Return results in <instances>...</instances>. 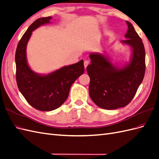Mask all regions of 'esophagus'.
Returning a JSON list of instances; mask_svg holds the SVG:
<instances>
[{
    "label": "esophagus",
    "mask_w": 159,
    "mask_h": 159,
    "mask_svg": "<svg viewBox=\"0 0 159 159\" xmlns=\"http://www.w3.org/2000/svg\"><path fill=\"white\" fill-rule=\"evenodd\" d=\"M84 67L85 69V68L87 67V66L89 65V61H85L84 63Z\"/></svg>",
    "instance_id": "obj_1"
}]
</instances>
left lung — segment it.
<instances>
[{
    "instance_id": "obj_1",
    "label": "left lung",
    "mask_w": 159,
    "mask_h": 159,
    "mask_svg": "<svg viewBox=\"0 0 159 159\" xmlns=\"http://www.w3.org/2000/svg\"><path fill=\"white\" fill-rule=\"evenodd\" d=\"M126 23V39L120 43L131 49L129 61L119 66L106 53L89 54L91 64L86 69L90 78L89 93L92 101L105 110H116L129 104L144 76V45L133 25L128 21Z\"/></svg>"
}]
</instances>
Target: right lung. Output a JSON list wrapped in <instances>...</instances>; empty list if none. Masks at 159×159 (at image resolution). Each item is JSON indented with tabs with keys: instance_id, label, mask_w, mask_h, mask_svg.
<instances>
[{
	"instance_id": "1",
	"label": "right lung",
	"mask_w": 159,
	"mask_h": 159,
	"mask_svg": "<svg viewBox=\"0 0 159 159\" xmlns=\"http://www.w3.org/2000/svg\"><path fill=\"white\" fill-rule=\"evenodd\" d=\"M52 16L37 19L30 25L17 45L15 53L16 79L20 93L37 110L49 111L61 106L69 96L73 83L84 72V60L65 66L49 74H38L30 67L27 46L33 31L51 23Z\"/></svg>"
}]
</instances>
